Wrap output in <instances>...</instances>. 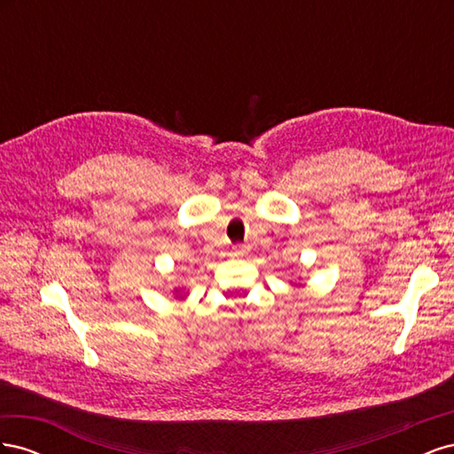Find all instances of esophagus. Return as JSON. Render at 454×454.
I'll return each instance as SVG.
<instances>
[{"label": "esophagus", "mask_w": 454, "mask_h": 454, "mask_svg": "<svg viewBox=\"0 0 454 454\" xmlns=\"http://www.w3.org/2000/svg\"><path fill=\"white\" fill-rule=\"evenodd\" d=\"M246 252H248V248H246V246H242V244H239V246H235V248H232V255H244Z\"/></svg>", "instance_id": "34e87169"}]
</instances>
